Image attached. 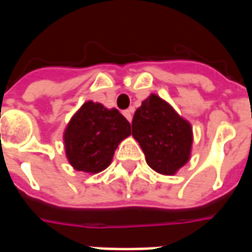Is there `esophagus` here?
<instances>
[{
    "label": "esophagus",
    "instance_id": "34e87169",
    "mask_svg": "<svg viewBox=\"0 0 252 252\" xmlns=\"http://www.w3.org/2000/svg\"><path fill=\"white\" fill-rule=\"evenodd\" d=\"M123 115L126 116V119L128 121H132V110L131 109H126L123 112Z\"/></svg>",
    "mask_w": 252,
    "mask_h": 252
}]
</instances>
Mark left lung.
<instances>
[{
    "mask_svg": "<svg viewBox=\"0 0 252 252\" xmlns=\"http://www.w3.org/2000/svg\"><path fill=\"white\" fill-rule=\"evenodd\" d=\"M132 136L140 144L148 166L160 174H174L190 157V124L155 94L135 112Z\"/></svg>",
    "mask_w": 252,
    "mask_h": 252,
    "instance_id": "left-lung-1",
    "label": "left lung"
}]
</instances>
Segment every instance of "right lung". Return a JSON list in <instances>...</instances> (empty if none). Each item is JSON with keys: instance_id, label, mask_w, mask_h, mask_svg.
<instances>
[{"instance_id": "add662e5", "label": "right lung", "mask_w": 252, "mask_h": 252, "mask_svg": "<svg viewBox=\"0 0 252 252\" xmlns=\"http://www.w3.org/2000/svg\"><path fill=\"white\" fill-rule=\"evenodd\" d=\"M131 135V124L117 109L89 101L64 131L68 162L75 170L99 173L106 169L119 143Z\"/></svg>"}]
</instances>
